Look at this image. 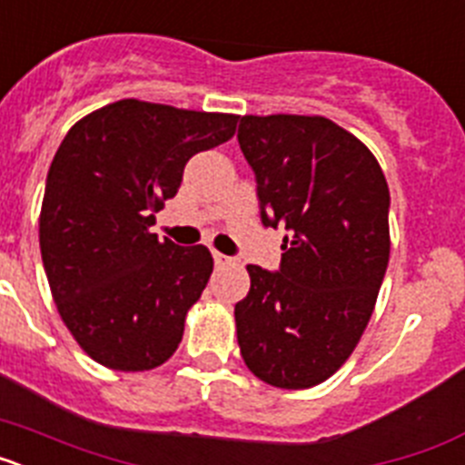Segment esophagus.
I'll return each mask as SVG.
<instances>
[{"instance_id": "1", "label": "esophagus", "mask_w": 465, "mask_h": 465, "mask_svg": "<svg viewBox=\"0 0 465 465\" xmlns=\"http://www.w3.org/2000/svg\"><path fill=\"white\" fill-rule=\"evenodd\" d=\"M212 256H213V262H216V265H228L230 262V258L223 256V253H219V252H213Z\"/></svg>"}]
</instances>
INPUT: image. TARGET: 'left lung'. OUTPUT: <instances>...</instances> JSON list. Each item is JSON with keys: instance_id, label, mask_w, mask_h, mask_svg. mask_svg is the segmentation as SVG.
Instances as JSON below:
<instances>
[{"instance_id": "obj_1", "label": "left lung", "mask_w": 465, "mask_h": 465, "mask_svg": "<svg viewBox=\"0 0 465 465\" xmlns=\"http://www.w3.org/2000/svg\"><path fill=\"white\" fill-rule=\"evenodd\" d=\"M265 225L289 230L282 268L246 265L235 305L246 368L279 389L335 375L359 344L389 265V186L371 149L323 116H242Z\"/></svg>"}]
</instances>
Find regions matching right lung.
<instances>
[{
  "instance_id": "add662e5",
  "label": "right lung",
  "mask_w": 465,
  "mask_h": 465,
  "mask_svg": "<svg viewBox=\"0 0 465 465\" xmlns=\"http://www.w3.org/2000/svg\"><path fill=\"white\" fill-rule=\"evenodd\" d=\"M235 114L118 100L72 125L39 213L41 261L72 338L104 368L153 371L176 351L213 270L207 246L151 232L183 167L235 134Z\"/></svg>"
}]
</instances>
